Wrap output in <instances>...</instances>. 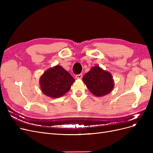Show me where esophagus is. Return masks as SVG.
<instances>
[{
  "mask_svg": "<svg viewBox=\"0 0 153 153\" xmlns=\"http://www.w3.org/2000/svg\"><path fill=\"white\" fill-rule=\"evenodd\" d=\"M75 78H76V79H81V78H82V74H79V75H76L75 76Z\"/></svg>",
  "mask_w": 153,
  "mask_h": 153,
  "instance_id": "obj_1",
  "label": "esophagus"
}]
</instances>
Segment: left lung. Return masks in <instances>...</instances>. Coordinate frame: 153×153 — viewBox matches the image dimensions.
I'll return each instance as SVG.
<instances>
[{
    "instance_id": "left-lung-1",
    "label": "left lung",
    "mask_w": 153,
    "mask_h": 153,
    "mask_svg": "<svg viewBox=\"0 0 153 153\" xmlns=\"http://www.w3.org/2000/svg\"><path fill=\"white\" fill-rule=\"evenodd\" d=\"M83 81L91 93L101 97L109 94L114 87L112 75L99 66L92 67L83 76Z\"/></svg>"
}]
</instances>
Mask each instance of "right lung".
I'll return each instance as SVG.
<instances>
[{
  "mask_svg": "<svg viewBox=\"0 0 153 153\" xmlns=\"http://www.w3.org/2000/svg\"><path fill=\"white\" fill-rule=\"evenodd\" d=\"M75 79L62 66L57 65L45 71L39 78L43 93L52 98H58L70 89Z\"/></svg>",
  "mask_w": 153,
  "mask_h": 153,
  "instance_id": "obj_1",
  "label": "right lung"
}]
</instances>
